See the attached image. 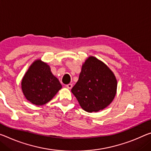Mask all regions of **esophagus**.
<instances>
[{"instance_id":"1","label":"esophagus","mask_w":151,"mask_h":151,"mask_svg":"<svg viewBox=\"0 0 151 151\" xmlns=\"http://www.w3.org/2000/svg\"><path fill=\"white\" fill-rule=\"evenodd\" d=\"M66 87L68 88H69V89H70V88H72V87H73V84H68V85H66Z\"/></svg>"}]
</instances>
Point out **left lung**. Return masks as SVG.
Segmentation results:
<instances>
[{
	"label": "left lung",
	"instance_id": "left-lung-1",
	"mask_svg": "<svg viewBox=\"0 0 151 151\" xmlns=\"http://www.w3.org/2000/svg\"><path fill=\"white\" fill-rule=\"evenodd\" d=\"M117 79L106 64L89 56L83 64L77 83L71 89L85 111L97 112L113 101L117 92Z\"/></svg>",
	"mask_w": 151,
	"mask_h": 151
}]
</instances>
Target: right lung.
I'll return each instance as SVG.
<instances>
[{
    "label": "right lung",
    "mask_w": 151,
    "mask_h": 151,
    "mask_svg": "<svg viewBox=\"0 0 151 151\" xmlns=\"http://www.w3.org/2000/svg\"><path fill=\"white\" fill-rule=\"evenodd\" d=\"M62 87L50 66L41 59L36 60L31 64L21 81L24 96L35 106L47 104Z\"/></svg>",
    "instance_id": "right-lung-1"
}]
</instances>
